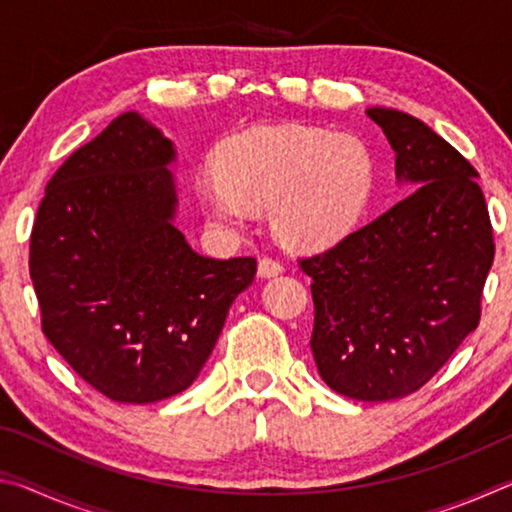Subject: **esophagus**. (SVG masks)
Instances as JSON below:
<instances>
[{
  "label": "esophagus",
  "instance_id": "1",
  "mask_svg": "<svg viewBox=\"0 0 512 512\" xmlns=\"http://www.w3.org/2000/svg\"><path fill=\"white\" fill-rule=\"evenodd\" d=\"M259 275L262 277H275L280 275L284 271V264L280 262V259H273V257H264L259 259Z\"/></svg>",
  "mask_w": 512,
  "mask_h": 512
}]
</instances>
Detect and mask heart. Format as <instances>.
I'll return each instance as SVG.
<instances>
[{
	"mask_svg": "<svg viewBox=\"0 0 512 512\" xmlns=\"http://www.w3.org/2000/svg\"><path fill=\"white\" fill-rule=\"evenodd\" d=\"M216 164L196 178L207 219L239 230L253 207H268L275 235L298 250L341 241L375 185V160L359 137L302 124H264L232 135Z\"/></svg>",
	"mask_w": 512,
	"mask_h": 512,
	"instance_id": "heart-1",
	"label": "heart"
}]
</instances>
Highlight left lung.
<instances>
[{"instance_id": "left-lung-1", "label": "left lung", "mask_w": 512, "mask_h": 512, "mask_svg": "<svg viewBox=\"0 0 512 512\" xmlns=\"http://www.w3.org/2000/svg\"><path fill=\"white\" fill-rule=\"evenodd\" d=\"M366 112L393 146L397 180L415 189L300 268L314 280L320 377L386 402L427 384L479 325L495 241L472 164L406 112Z\"/></svg>"}]
</instances>
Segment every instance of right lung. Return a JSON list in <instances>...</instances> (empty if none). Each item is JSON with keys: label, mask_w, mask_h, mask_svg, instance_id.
<instances>
[{"label": "right lung", "mask_w": 512, "mask_h": 512, "mask_svg": "<svg viewBox=\"0 0 512 512\" xmlns=\"http://www.w3.org/2000/svg\"><path fill=\"white\" fill-rule=\"evenodd\" d=\"M173 142L137 112L63 162L31 232L42 332L110 400L183 393L210 359L255 257L198 255L176 228Z\"/></svg>", "instance_id": "add662e5"}]
</instances>
